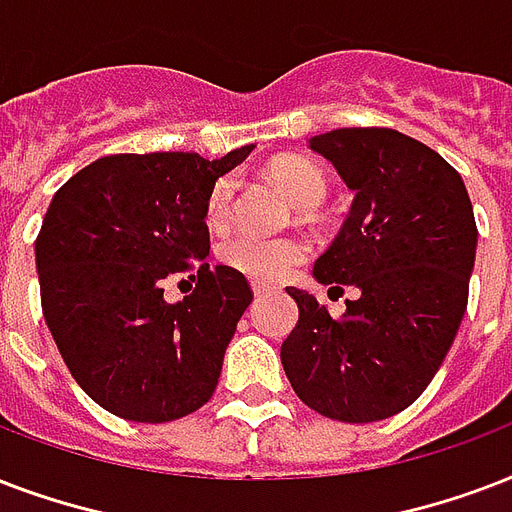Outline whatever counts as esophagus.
<instances>
[{"label":"esophagus","mask_w":512,"mask_h":512,"mask_svg":"<svg viewBox=\"0 0 512 512\" xmlns=\"http://www.w3.org/2000/svg\"><path fill=\"white\" fill-rule=\"evenodd\" d=\"M251 288H253V296H256V299H259V296H264V293H267V288H264V285H259V283H253Z\"/></svg>","instance_id":"obj_1"}]
</instances>
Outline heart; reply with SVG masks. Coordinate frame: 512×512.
Returning <instances> with one entry per match:
<instances>
[{
	"label": "heart",
	"mask_w": 512,
	"mask_h": 512,
	"mask_svg": "<svg viewBox=\"0 0 512 512\" xmlns=\"http://www.w3.org/2000/svg\"><path fill=\"white\" fill-rule=\"evenodd\" d=\"M272 178L283 186L288 200L296 208H318L326 197V176L315 162L304 157H283L272 165ZM232 202H235V178H219L205 200V224L213 232L227 229L232 221ZM224 267L235 269L253 283H277L293 267H299L307 256V245L299 237H259L237 232L221 243L219 251Z\"/></svg>",
	"instance_id": "obj_1"
}]
</instances>
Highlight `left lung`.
<instances>
[{
	"instance_id": "left-lung-1",
	"label": "left lung",
	"mask_w": 512,
	"mask_h": 512,
	"mask_svg": "<svg viewBox=\"0 0 512 512\" xmlns=\"http://www.w3.org/2000/svg\"><path fill=\"white\" fill-rule=\"evenodd\" d=\"M347 189L350 216L315 261L328 291L358 288L342 318L285 288L299 323L280 347L301 403L339 422H379L425 392L467 310L478 229L465 181L441 154L390 128L310 138Z\"/></svg>"
}]
</instances>
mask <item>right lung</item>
<instances>
[{
  "instance_id": "1",
  "label": "right lung",
  "mask_w": 512,
  "mask_h": 512,
  "mask_svg": "<svg viewBox=\"0 0 512 512\" xmlns=\"http://www.w3.org/2000/svg\"><path fill=\"white\" fill-rule=\"evenodd\" d=\"M251 152L112 154L55 192L34 243L45 323L79 387L117 417L160 425L211 400L253 293L205 264V200ZM192 260L198 288L170 305L161 280Z\"/></svg>"
}]
</instances>
